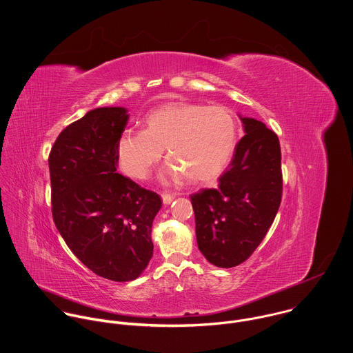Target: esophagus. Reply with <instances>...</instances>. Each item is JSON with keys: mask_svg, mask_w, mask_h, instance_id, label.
Instances as JSON below:
<instances>
[{"mask_svg": "<svg viewBox=\"0 0 353 353\" xmlns=\"http://www.w3.org/2000/svg\"><path fill=\"white\" fill-rule=\"evenodd\" d=\"M175 197H176L175 194H167V193H163V194H161V200H163L164 205H170Z\"/></svg>", "mask_w": 353, "mask_h": 353, "instance_id": "esophagus-1", "label": "esophagus"}]
</instances>
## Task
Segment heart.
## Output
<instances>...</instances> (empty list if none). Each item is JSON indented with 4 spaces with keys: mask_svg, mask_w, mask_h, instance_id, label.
<instances>
[{
    "mask_svg": "<svg viewBox=\"0 0 353 353\" xmlns=\"http://www.w3.org/2000/svg\"><path fill=\"white\" fill-rule=\"evenodd\" d=\"M143 132L125 130L117 141L122 171L145 179L163 150L171 160L161 179L208 183L220 176L238 144V125L230 110L220 105L170 101L151 110L143 119Z\"/></svg>",
    "mask_w": 353,
    "mask_h": 353,
    "instance_id": "heart-1",
    "label": "heart"
}]
</instances>
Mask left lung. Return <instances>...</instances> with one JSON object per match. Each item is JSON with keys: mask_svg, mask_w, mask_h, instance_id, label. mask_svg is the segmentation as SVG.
Returning a JSON list of instances; mask_svg holds the SVG:
<instances>
[{"mask_svg": "<svg viewBox=\"0 0 353 353\" xmlns=\"http://www.w3.org/2000/svg\"><path fill=\"white\" fill-rule=\"evenodd\" d=\"M239 119L245 136L216 189L190 197L199 249L214 266L246 261L270 228L283 192L281 151L277 136L261 121Z\"/></svg>", "mask_w": 353, "mask_h": 353, "instance_id": "1", "label": "left lung"}]
</instances>
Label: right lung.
I'll return each mask as SVG.
<instances>
[{"label":"right lung","instance_id":"add662e5","mask_svg":"<svg viewBox=\"0 0 353 353\" xmlns=\"http://www.w3.org/2000/svg\"><path fill=\"white\" fill-rule=\"evenodd\" d=\"M129 121L125 107H99L66 126L50 156L55 227L95 274L136 280L153 254L159 194L117 172V141Z\"/></svg>","mask_w":353,"mask_h":353}]
</instances>
